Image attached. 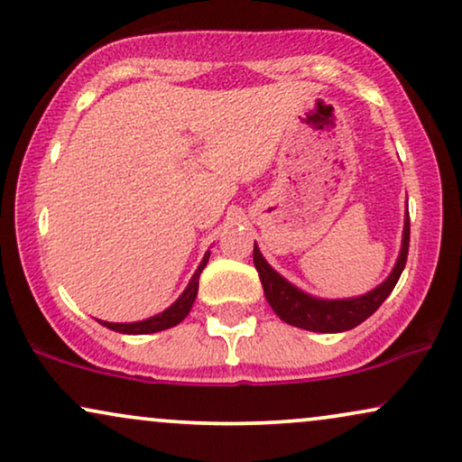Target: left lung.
<instances>
[{
  "label": "left lung",
  "instance_id": "obj_1",
  "mask_svg": "<svg viewBox=\"0 0 462 462\" xmlns=\"http://www.w3.org/2000/svg\"><path fill=\"white\" fill-rule=\"evenodd\" d=\"M409 210L404 215V230H402V247H400L398 260L393 264L392 273L387 280L374 288V291L351 299H319L312 294L303 292L286 277H282L277 271L264 260L258 245L254 243V264L258 271L260 282H263L264 297L269 301L273 312L280 316L288 325L299 327V329L319 331V333H340L355 329L365 319H370L381 303L390 297L393 286L398 284L402 275L404 264H407L409 254Z\"/></svg>",
  "mask_w": 462,
  "mask_h": 462
}]
</instances>
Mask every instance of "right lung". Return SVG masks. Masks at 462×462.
<instances>
[{
	"label": "right lung",
	"instance_id": "1",
	"mask_svg": "<svg viewBox=\"0 0 462 462\" xmlns=\"http://www.w3.org/2000/svg\"><path fill=\"white\" fill-rule=\"evenodd\" d=\"M208 255H210V252L204 254L202 263H199L196 273H193L191 280H189V284H187L185 291H182L180 297H178L176 301L171 303L168 310H163L161 314H154L146 320H137V322H107V320H98V322H101L103 327H107V329H111V331L126 333V336H146V333H157V331L170 329V327H176L178 322H180L189 314V310H191L193 301H196L199 273H202L204 266H207Z\"/></svg>",
	"mask_w": 462,
	"mask_h": 462
}]
</instances>
